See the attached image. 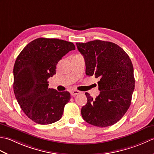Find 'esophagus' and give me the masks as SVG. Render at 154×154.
<instances>
[{
    "label": "esophagus",
    "mask_w": 154,
    "mask_h": 154,
    "mask_svg": "<svg viewBox=\"0 0 154 154\" xmlns=\"http://www.w3.org/2000/svg\"><path fill=\"white\" fill-rule=\"evenodd\" d=\"M80 93H81L80 91H77V90H73L71 91V94L73 96H75V95H77V94H79Z\"/></svg>",
    "instance_id": "1"
}]
</instances>
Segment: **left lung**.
<instances>
[{
	"label": "left lung",
	"mask_w": 154,
	"mask_h": 154,
	"mask_svg": "<svg viewBox=\"0 0 154 154\" xmlns=\"http://www.w3.org/2000/svg\"><path fill=\"white\" fill-rule=\"evenodd\" d=\"M76 45L85 61L86 75L100 79V94L95 99L85 93L87 103L81 109L83 119L98 127L113 125L131 104L135 87L132 61L123 49L112 42L97 40Z\"/></svg>",
	"instance_id": "left-lung-1"
}]
</instances>
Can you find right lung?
Listing matches in <instances>:
<instances>
[{
	"instance_id": "1",
	"label": "right lung",
	"mask_w": 154,
	"mask_h": 154,
	"mask_svg": "<svg viewBox=\"0 0 154 154\" xmlns=\"http://www.w3.org/2000/svg\"><path fill=\"white\" fill-rule=\"evenodd\" d=\"M74 50L72 42L40 38L30 42L16 58L13 69L16 99L35 123L50 124L62 117L70 93L48 88V79L56 73V65L62 57Z\"/></svg>"
}]
</instances>
